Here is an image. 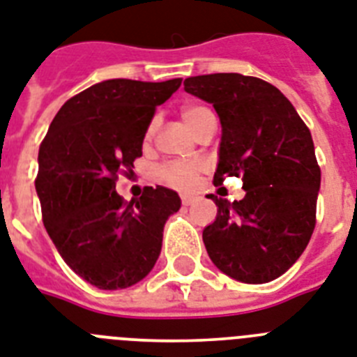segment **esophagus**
<instances>
[{
	"mask_svg": "<svg viewBox=\"0 0 357 357\" xmlns=\"http://www.w3.org/2000/svg\"><path fill=\"white\" fill-rule=\"evenodd\" d=\"M192 202H194V196H190V194H181V204L190 205Z\"/></svg>",
	"mask_w": 357,
	"mask_h": 357,
	"instance_id": "34e87169",
	"label": "esophagus"
}]
</instances>
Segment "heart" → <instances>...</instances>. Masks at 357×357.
Returning <instances> with one entry per match:
<instances>
[{
  "instance_id": "obj_1",
  "label": "heart",
  "mask_w": 357,
  "mask_h": 357,
  "mask_svg": "<svg viewBox=\"0 0 357 357\" xmlns=\"http://www.w3.org/2000/svg\"><path fill=\"white\" fill-rule=\"evenodd\" d=\"M181 117L185 123L198 132L208 119H216L214 113L205 106H198V104H190L181 109ZM153 135V124H150L146 130V139ZM205 170V165L202 161H172V163H165L161 169L158 170V178L163 183L170 185L179 190H188V188L196 187L199 176Z\"/></svg>"
}]
</instances>
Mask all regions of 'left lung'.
<instances>
[{
    "label": "left lung",
    "instance_id": "8db88e82",
    "mask_svg": "<svg viewBox=\"0 0 357 357\" xmlns=\"http://www.w3.org/2000/svg\"><path fill=\"white\" fill-rule=\"evenodd\" d=\"M185 91L214 106L222 123L214 185L244 181L245 196L227 202L208 194L218 214L204 229L214 266L245 284L286 273L315 229L321 169L308 126L269 82L240 73L185 78Z\"/></svg>",
    "mask_w": 357,
    "mask_h": 357
}]
</instances>
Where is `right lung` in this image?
Wrapping results in <instances>:
<instances>
[{
    "label": "right lung",
    "mask_w": 357,
    "mask_h": 357,
    "mask_svg": "<svg viewBox=\"0 0 357 357\" xmlns=\"http://www.w3.org/2000/svg\"><path fill=\"white\" fill-rule=\"evenodd\" d=\"M181 78L104 80L63 104L38 152L36 192L43 225L58 253L98 289L130 288L152 271L165 222L178 213V192L144 187L124 202L119 174L143 155V139L159 104Z\"/></svg>",
    "instance_id": "1"
}]
</instances>
